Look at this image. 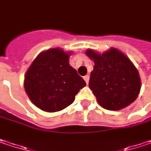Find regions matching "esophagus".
<instances>
[{
	"mask_svg": "<svg viewBox=\"0 0 151 151\" xmlns=\"http://www.w3.org/2000/svg\"><path fill=\"white\" fill-rule=\"evenodd\" d=\"M83 78H84V80H85L86 83H87V84H88V81H89V76H88V75H87V76H85Z\"/></svg>",
	"mask_w": 151,
	"mask_h": 151,
	"instance_id": "esophagus-1",
	"label": "esophagus"
}]
</instances>
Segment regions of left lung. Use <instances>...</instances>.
I'll return each mask as SVG.
<instances>
[{
  "mask_svg": "<svg viewBox=\"0 0 151 151\" xmlns=\"http://www.w3.org/2000/svg\"><path fill=\"white\" fill-rule=\"evenodd\" d=\"M86 54L94 61L89 87L103 108L118 110L137 99L141 87L139 72L125 54L116 48L103 54L88 49Z\"/></svg>",
  "mask_w": 151,
  "mask_h": 151,
  "instance_id": "8db88e82",
  "label": "left lung"
}]
</instances>
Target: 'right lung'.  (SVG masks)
<instances>
[{"label": "right lung", "mask_w": 151, "mask_h": 151, "mask_svg": "<svg viewBox=\"0 0 151 151\" xmlns=\"http://www.w3.org/2000/svg\"><path fill=\"white\" fill-rule=\"evenodd\" d=\"M69 53L60 48L47 50L36 57L27 70L24 88L29 99L44 111L65 109L86 86L69 64Z\"/></svg>", "instance_id": "add662e5"}]
</instances>
